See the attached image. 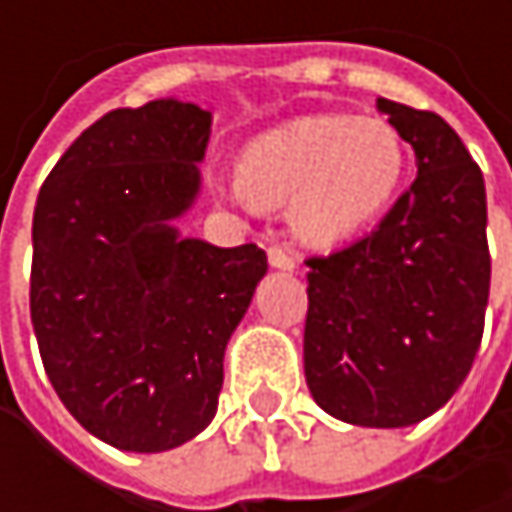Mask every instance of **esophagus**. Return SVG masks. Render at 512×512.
Returning <instances> with one entry per match:
<instances>
[{"label":"esophagus","instance_id":"34e87169","mask_svg":"<svg viewBox=\"0 0 512 512\" xmlns=\"http://www.w3.org/2000/svg\"><path fill=\"white\" fill-rule=\"evenodd\" d=\"M266 257H269V266H275V269H296V257L290 255L287 249H281V246H272L269 252H266Z\"/></svg>","mask_w":512,"mask_h":512}]
</instances>
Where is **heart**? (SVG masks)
Returning <instances> with one entry per match:
<instances>
[{
	"label": "heart",
	"mask_w": 512,
	"mask_h": 512,
	"mask_svg": "<svg viewBox=\"0 0 512 512\" xmlns=\"http://www.w3.org/2000/svg\"><path fill=\"white\" fill-rule=\"evenodd\" d=\"M406 165V142L388 121L311 115L252 139L240 156V177L225 189L240 204L287 201L293 237L332 249L391 207Z\"/></svg>",
	"instance_id": "1"
}]
</instances>
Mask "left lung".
<instances>
[{
  "label": "left lung",
  "instance_id": "8db88e82",
  "mask_svg": "<svg viewBox=\"0 0 512 512\" xmlns=\"http://www.w3.org/2000/svg\"><path fill=\"white\" fill-rule=\"evenodd\" d=\"M418 177L376 231L308 260L305 379L323 412L394 430L442 409L471 370L489 302L486 186L436 112L379 97Z\"/></svg>",
  "mask_w": 512,
  "mask_h": 512
}]
</instances>
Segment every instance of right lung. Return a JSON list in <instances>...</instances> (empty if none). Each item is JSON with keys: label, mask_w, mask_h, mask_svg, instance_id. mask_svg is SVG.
Instances as JSON below:
<instances>
[{"label": "right lung", "mask_w": 512, "mask_h": 512, "mask_svg": "<svg viewBox=\"0 0 512 512\" xmlns=\"http://www.w3.org/2000/svg\"><path fill=\"white\" fill-rule=\"evenodd\" d=\"M213 112L115 109L55 162L32 222V326L55 394L100 442L159 454L216 415L225 347L266 255L183 237Z\"/></svg>", "instance_id": "right-lung-1"}]
</instances>
